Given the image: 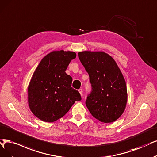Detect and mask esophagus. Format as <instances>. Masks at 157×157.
Here are the masks:
<instances>
[{"label":"esophagus","instance_id":"esophagus-1","mask_svg":"<svg viewBox=\"0 0 157 157\" xmlns=\"http://www.w3.org/2000/svg\"><path fill=\"white\" fill-rule=\"evenodd\" d=\"M78 90H79V92L80 93V94L82 96V95H83V90H82V89H79Z\"/></svg>","mask_w":157,"mask_h":157}]
</instances>
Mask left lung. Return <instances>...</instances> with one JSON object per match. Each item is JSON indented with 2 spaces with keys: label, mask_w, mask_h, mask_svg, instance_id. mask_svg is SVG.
<instances>
[{
  "label": "left lung",
  "mask_w": 157,
  "mask_h": 157,
  "mask_svg": "<svg viewBox=\"0 0 157 157\" xmlns=\"http://www.w3.org/2000/svg\"><path fill=\"white\" fill-rule=\"evenodd\" d=\"M78 56L91 84L86 107L101 122H113L124 113L127 100L122 74L113 58L105 52L85 51Z\"/></svg>",
  "instance_id": "obj_1"
}]
</instances>
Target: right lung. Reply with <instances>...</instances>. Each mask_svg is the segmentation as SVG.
<instances>
[{"label":"right lung","mask_w":157,"mask_h":157,"mask_svg":"<svg viewBox=\"0 0 157 157\" xmlns=\"http://www.w3.org/2000/svg\"><path fill=\"white\" fill-rule=\"evenodd\" d=\"M73 52L54 51L46 55L34 72L28 86V104L33 114L46 122H53L65 116L79 92L73 89L72 78L66 74Z\"/></svg>","instance_id":"1"}]
</instances>
